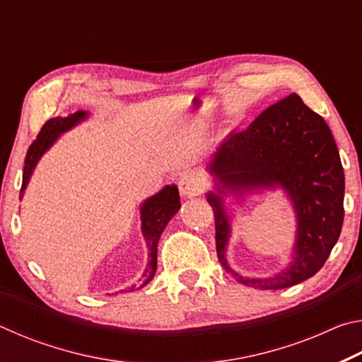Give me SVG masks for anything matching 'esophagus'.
Instances as JSON below:
<instances>
[{
  "label": "esophagus",
  "instance_id": "obj_1",
  "mask_svg": "<svg viewBox=\"0 0 362 362\" xmlns=\"http://www.w3.org/2000/svg\"><path fill=\"white\" fill-rule=\"evenodd\" d=\"M179 189L183 196H196L204 189V180L198 174L187 173L180 175Z\"/></svg>",
  "mask_w": 362,
  "mask_h": 362
}]
</instances>
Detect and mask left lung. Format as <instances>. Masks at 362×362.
I'll use <instances>...</instances> for the list:
<instances>
[{
	"mask_svg": "<svg viewBox=\"0 0 362 362\" xmlns=\"http://www.w3.org/2000/svg\"><path fill=\"white\" fill-rule=\"evenodd\" d=\"M217 192L207 193L216 220L217 255L240 283L257 289H284L316 274L339 241L343 225L345 175L329 126L297 94L268 107L247 129L228 134L209 163ZM284 187L298 214L291 265L272 279H244L224 259L229 219L220 194Z\"/></svg>",
	"mask_w": 362,
	"mask_h": 362,
	"instance_id": "obj_1",
	"label": "left lung"
}]
</instances>
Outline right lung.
Listing matches in <instances>:
<instances>
[{
    "label": "right lung",
    "instance_id": "add662e5",
    "mask_svg": "<svg viewBox=\"0 0 362 362\" xmlns=\"http://www.w3.org/2000/svg\"><path fill=\"white\" fill-rule=\"evenodd\" d=\"M88 118V112H76L73 115L65 116H57V118H51L45 122V126L41 127V131L36 137L35 142L30 145L25 156V166H23V177H22V188H21V198L23 192H25L27 183L30 177L33 174V169L38 164L40 158L45 155V151L51 148V145L56 142L60 134L66 132L71 129L73 126H76L78 122ZM180 209V196L179 189L175 185H168L164 187L161 192L156 193L145 201V203L140 206V214H142V233L146 241V247H148V265L144 273V287L148 284L150 281L155 276L156 272V255H158V241L159 236H161L163 230L166 228L169 220L173 218L177 211ZM129 291H136V287H129ZM127 291V292H129Z\"/></svg>",
    "mask_w": 362,
    "mask_h": 362
}]
</instances>
